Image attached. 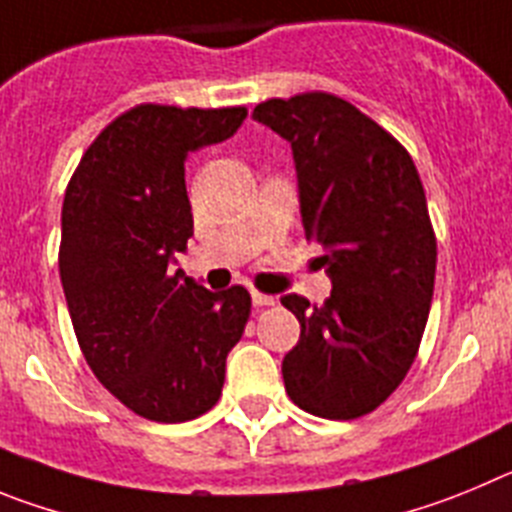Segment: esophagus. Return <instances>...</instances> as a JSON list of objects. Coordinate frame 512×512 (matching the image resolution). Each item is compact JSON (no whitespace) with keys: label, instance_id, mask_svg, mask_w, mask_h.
<instances>
[{"label":"esophagus","instance_id":"esophagus-1","mask_svg":"<svg viewBox=\"0 0 512 512\" xmlns=\"http://www.w3.org/2000/svg\"><path fill=\"white\" fill-rule=\"evenodd\" d=\"M252 303H255V306H273L275 296H267V293H257V290H252Z\"/></svg>","mask_w":512,"mask_h":512}]
</instances>
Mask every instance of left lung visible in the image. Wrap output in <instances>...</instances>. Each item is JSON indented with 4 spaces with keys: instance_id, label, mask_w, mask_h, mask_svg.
<instances>
[{
    "instance_id": "8db88e82",
    "label": "left lung",
    "mask_w": 512,
    "mask_h": 512,
    "mask_svg": "<svg viewBox=\"0 0 512 512\" xmlns=\"http://www.w3.org/2000/svg\"><path fill=\"white\" fill-rule=\"evenodd\" d=\"M252 119L290 142L303 232L331 280L324 306L280 298L301 339L283 357L290 400L331 421L375 411L411 370L426 329L436 237L411 155L334 94L257 104Z\"/></svg>"
}]
</instances>
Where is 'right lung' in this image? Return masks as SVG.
Wrapping results in <instances>:
<instances>
[{
    "label": "right lung",
    "mask_w": 512,
    "mask_h": 512,
    "mask_svg": "<svg viewBox=\"0 0 512 512\" xmlns=\"http://www.w3.org/2000/svg\"><path fill=\"white\" fill-rule=\"evenodd\" d=\"M245 107L140 104L91 142L66 188L61 283L86 362L114 398L160 423L199 418L224 388L250 293L173 273L193 234L186 158L239 130Z\"/></svg>",
    "instance_id": "obj_1"
}]
</instances>
